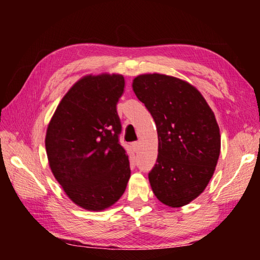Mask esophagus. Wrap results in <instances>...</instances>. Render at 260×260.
I'll return each mask as SVG.
<instances>
[{
  "label": "esophagus",
  "mask_w": 260,
  "mask_h": 260,
  "mask_svg": "<svg viewBox=\"0 0 260 260\" xmlns=\"http://www.w3.org/2000/svg\"><path fill=\"white\" fill-rule=\"evenodd\" d=\"M132 148H133V151L138 152L139 148H140V143L139 142H133V143H132Z\"/></svg>",
  "instance_id": "esophagus-1"
}]
</instances>
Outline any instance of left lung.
<instances>
[{"label":"left lung","mask_w":260,"mask_h":260,"mask_svg":"<svg viewBox=\"0 0 260 260\" xmlns=\"http://www.w3.org/2000/svg\"><path fill=\"white\" fill-rule=\"evenodd\" d=\"M132 87L157 126L152 191L162 204L181 208L204 191L214 173L221 147L217 119L200 90L182 79L144 73Z\"/></svg>","instance_id":"left-lung-1"}]
</instances>
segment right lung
<instances>
[{
  "instance_id": "add662e5",
  "label": "right lung",
  "mask_w": 260,
  "mask_h": 260,
  "mask_svg": "<svg viewBox=\"0 0 260 260\" xmlns=\"http://www.w3.org/2000/svg\"><path fill=\"white\" fill-rule=\"evenodd\" d=\"M125 78L87 74L70 88L47 127L46 151L52 174L74 204L101 212L117 203L131 177L120 146L117 103Z\"/></svg>"
}]
</instances>
